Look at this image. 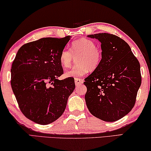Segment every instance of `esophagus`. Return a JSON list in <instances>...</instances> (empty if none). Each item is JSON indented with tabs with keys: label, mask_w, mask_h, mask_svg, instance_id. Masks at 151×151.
Returning a JSON list of instances; mask_svg holds the SVG:
<instances>
[{
	"label": "esophagus",
	"mask_w": 151,
	"mask_h": 151,
	"mask_svg": "<svg viewBox=\"0 0 151 151\" xmlns=\"http://www.w3.org/2000/svg\"><path fill=\"white\" fill-rule=\"evenodd\" d=\"M83 80L81 78H75V83L76 86H80L83 83Z\"/></svg>",
	"instance_id": "obj_1"
}]
</instances>
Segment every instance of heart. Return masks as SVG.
I'll use <instances>...</instances> for the list:
<instances>
[{
  "mask_svg": "<svg viewBox=\"0 0 151 151\" xmlns=\"http://www.w3.org/2000/svg\"><path fill=\"white\" fill-rule=\"evenodd\" d=\"M74 57H77V63L65 71L67 77H81L88 70L94 71L100 65L102 54L94 41L83 38L72 42L70 49L65 48L61 51L59 56L61 63L64 68H68L72 63Z\"/></svg>",
  "mask_w": 151,
  "mask_h": 151,
  "instance_id": "heart-1",
  "label": "heart"
}]
</instances>
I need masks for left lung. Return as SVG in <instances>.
I'll return each mask as SVG.
<instances>
[{
	"label": "left lung",
	"instance_id": "left-lung-1",
	"mask_svg": "<svg viewBox=\"0 0 151 151\" xmlns=\"http://www.w3.org/2000/svg\"><path fill=\"white\" fill-rule=\"evenodd\" d=\"M101 42L102 58L98 68L83 83L89 111L96 118L114 122L134 107L141 84L139 61L125 41L113 34L88 35Z\"/></svg>",
	"mask_w": 151,
	"mask_h": 151
}]
</instances>
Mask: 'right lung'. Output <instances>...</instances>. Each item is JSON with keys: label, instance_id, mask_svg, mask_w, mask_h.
Wrapping results in <instances>:
<instances>
[{"label": "right lung", "instance_id": "right-lung-1", "mask_svg": "<svg viewBox=\"0 0 151 151\" xmlns=\"http://www.w3.org/2000/svg\"><path fill=\"white\" fill-rule=\"evenodd\" d=\"M45 37L24 44L11 66V87L24 116L39 124H48L61 116L75 89L72 78L59 80L63 73L59 59L70 41Z\"/></svg>", "mask_w": 151, "mask_h": 151}]
</instances>
